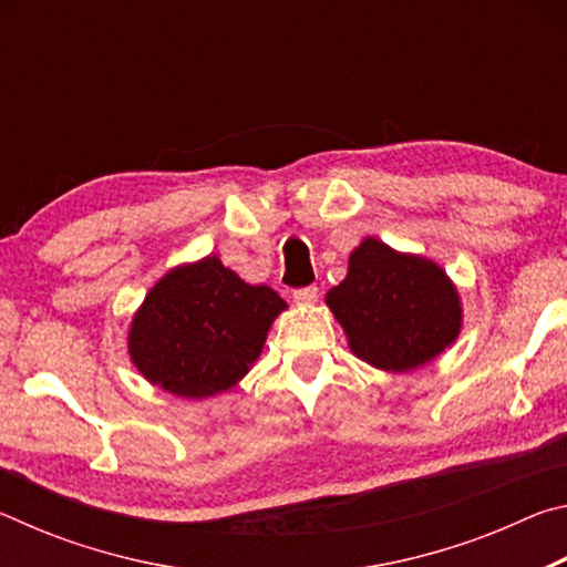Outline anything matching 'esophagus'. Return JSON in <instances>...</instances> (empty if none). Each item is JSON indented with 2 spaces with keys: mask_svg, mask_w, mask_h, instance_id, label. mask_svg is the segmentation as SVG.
Here are the masks:
<instances>
[{
  "mask_svg": "<svg viewBox=\"0 0 567 567\" xmlns=\"http://www.w3.org/2000/svg\"><path fill=\"white\" fill-rule=\"evenodd\" d=\"M292 300H295L297 305H310V302H315V300H318V287H315V285L300 287V290L292 292Z\"/></svg>",
  "mask_w": 567,
  "mask_h": 567,
  "instance_id": "obj_1",
  "label": "esophagus"
}]
</instances>
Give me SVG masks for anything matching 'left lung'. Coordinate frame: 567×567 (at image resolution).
<instances>
[{
	"label": "left lung",
	"instance_id": "obj_1",
	"mask_svg": "<svg viewBox=\"0 0 567 567\" xmlns=\"http://www.w3.org/2000/svg\"><path fill=\"white\" fill-rule=\"evenodd\" d=\"M360 360L405 372L437 358L460 332V300L437 265L368 237L348 277L324 297Z\"/></svg>",
	"mask_w": 567,
	"mask_h": 567
}]
</instances>
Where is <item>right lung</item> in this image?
<instances>
[{
	"instance_id": "1",
	"label": "right lung",
	"mask_w": 567,
	"mask_h": 567,
	"mask_svg": "<svg viewBox=\"0 0 567 567\" xmlns=\"http://www.w3.org/2000/svg\"><path fill=\"white\" fill-rule=\"evenodd\" d=\"M285 307L272 287L247 285L219 257L177 267L134 315L132 362L175 395H215L247 375Z\"/></svg>"
}]
</instances>
